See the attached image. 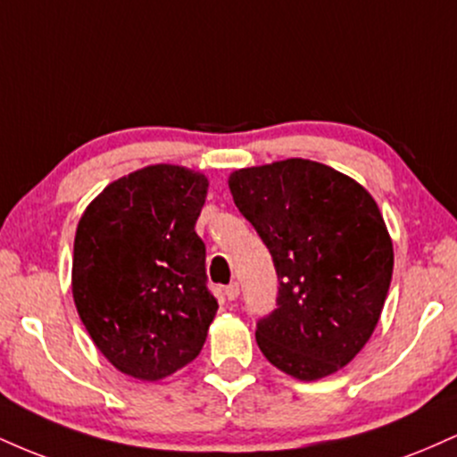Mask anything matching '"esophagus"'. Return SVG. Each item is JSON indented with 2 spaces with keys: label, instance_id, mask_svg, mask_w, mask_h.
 <instances>
[{
  "label": "esophagus",
  "instance_id": "1",
  "mask_svg": "<svg viewBox=\"0 0 457 457\" xmlns=\"http://www.w3.org/2000/svg\"><path fill=\"white\" fill-rule=\"evenodd\" d=\"M225 296H228V301H236V298H238V295H240V286L238 283H229L228 287H225Z\"/></svg>",
  "mask_w": 457,
  "mask_h": 457
}]
</instances>
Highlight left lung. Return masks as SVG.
<instances>
[{
    "label": "left lung",
    "instance_id": "1",
    "mask_svg": "<svg viewBox=\"0 0 457 457\" xmlns=\"http://www.w3.org/2000/svg\"><path fill=\"white\" fill-rule=\"evenodd\" d=\"M229 191L275 262L277 309L255 339L277 370L318 380L348 365L378 324L393 243L359 182L307 159L236 170Z\"/></svg>",
    "mask_w": 457,
    "mask_h": 457
}]
</instances>
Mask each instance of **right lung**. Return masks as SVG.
<instances>
[{"mask_svg":"<svg viewBox=\"0 0 457 457\" xmlns=\"http://www.w3.org/2000/svg\"><path fill=\"white\" fill-rule=\"evenodd\" d=\"M208 178L150 165L120 178L77 225L72 298L104 359L137 380H161L206 342L217 298L195 232Z\"/></svg>","mask_w":457,"mask_h":457,"instance_id":"add662e5","label":"right lung"}]
</instances>
